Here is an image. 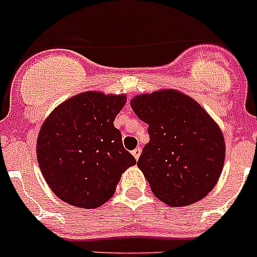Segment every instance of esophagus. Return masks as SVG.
<instances>
[{"instance_id": "34e87169", "label": "esophagus", "mask_w": 257, "mask_h": 257, "mask_svg": "<svg viewBox=\"0 0 257 257\" xmlns=\"http://www.w3.org/2000/svg\"><path fill=\"white\" fill-rule=\"evenodd\" d=\"M141 152H142V150H141V148H136V150L132 151V155L134 156V158H136V160H138L141 156Z\"/></svg>"}]
</instances>
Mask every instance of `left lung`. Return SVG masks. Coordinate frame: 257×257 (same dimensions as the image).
Instances as JSON below:
<instances>
[{"label":"left lung","mask_w":257,"mask_h":257,"mask_svg":"<svg viewBox=\"0 0 257 257\" xmlns=\"http://www.w3.org/2000/svg\"><path fill=\"white\" fill-rule=\"evenodd\" d=\"M131 106L148 124L150 143L137 165L152 193L171 207L194 204L210 193L226 153L222 132L210 115L176 90L137 95Z\"/></svg>","instance_id":"obj_1"}]
</instances>
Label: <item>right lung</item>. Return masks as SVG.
Segmentation results:
<instances>
[{
	"label": "right lung",
	"instance_id": "add662e5",
	"mask_svg": "<svg viewBox=\"0 0 257 257\" xmlns=\"http://www.w3.org/2000/svg\"><path fill=\"white\" fill-rule=\"evenodd\" d=\"M125 102V95L87 91L62 102L45 119L37 157L59 199L78 208L100 207L114 195L121 174L137 164L114 126Z\"/></svg>",
	"mask_w": 257,
	"mask_h": 257
}]
</instances>
